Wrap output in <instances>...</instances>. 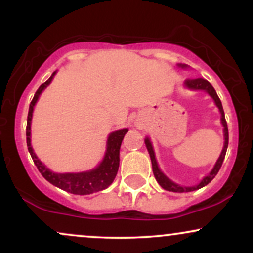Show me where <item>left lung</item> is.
Masks as SVG:
<instances>
[{"mask_svg":"<svg viewBox=\"0 0 253 253\" xmlns=\"http://www.w3.org/2000/svg\"><path fill=\"white\" fill-rule=\"evenodd\" d=\"M179 66H182V68H185L187 65H184V64H181ZM184 85L187 86L188 89H191V90H205V91H207L208 94L211 95V97L213 98L214 102H215L216 107L219 108L220 113H221V124L223 126V136H225V144H223V149H222V152L221 155H220L219 159L216 161L215 165H214L213 170L211 171L210 175H207L205 177V178L202 179L201 182L199 183V184L195 185V187H182V185L179 184H176V183H173L171 179L168 178L167 176L164 175L163 172H162L161 169L158 168V164H157V161H156V156H155V151H153V147H152V144H151L150 139L146 138L145 139V145H146L147 147V151H149L150 153V157H151V162H152V171H153V175L156 177V181L159 183V185H161L162 188L165 190H169V191H173V193H188V191H193V190H197L200 189V188L205 187V185H207L208 183H210L211 179L214 178V177L216 176V173L219 172L220 168H221L222 165V162L223 159H225V155H226V151H227V146H228V128H227V123H226V119H225V113H223V108H222V104H221V101H220L219 96H217L215 89L211 86V84L208 82L207 80H205V78H194V80H185L184 82Z\"/></svg>","mask_w":253,"mask_h":253,"instance_id":"8db88e82","label":"left lung"}]
</instances>
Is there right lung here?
Masks as SVG:
<instances>
[{
	"instance_id": "right-lung-1",
	"label": "right lung",
	"mask_w": 253,
	"mask_h": 253,
	"mask_svg": "<svg viewBox=\"0 0 253 253\" xmlns=\"http://www.w3.org/2000/svg\"><path fill=\"white\" fill-rule=\"evenodd\" d=\"M56 72L52 74V76L42 83L37 90L33 100L30 104V110H28L27 117V127H26V136H27V147L30 151L32 159L34 164L40 171V173L43 176L46 181H48L51 184L56 185L60 189L68 191V193L76 194V195H89V194L96 193V191L103 190L108 188L114 181L119 170V162H120V146L123 143V139L125 134L128 132V129H120L110 133L107 140V151L104 155L103 161L95 169L85 171V172H77V173H57L51 171L50 169L43 165L42 162L38 159L36 153L33 152L31 145V121L32 114H33V108L36 106L38 98L42 90L51 83L52 78L54 77Z\"/></svg>"
}]
</instances>
